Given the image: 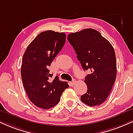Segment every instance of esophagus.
Returning a JSON list of instances; mask_svg holds the SVG:
<instances>
[{"instance_id": "1", "label": "esophagus", "mask_w": 133, "mask_h": 133, "mask_svg": "<svg viewBox=\"0 0 133 133\" xmlns=\"http://www.w3.org/2000/svg\"><path fill=\"white\" fill-rule=\"evenodd\" d=\"M75 83H76V81H74H74H72V82H70V84H71V86H73L75 84Z\"/></svg>"}]
</instances>
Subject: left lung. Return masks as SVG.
I'll use <instances>...</instances> for the list:
<instances>
[{"instance_id":"8db88e82","label":"left lung","mask_w":133,"mask_h":133,"mask_svg":"<svg viewBox=\"0 0 133 133\" xmlns=\"http://www.w3.org/2000/svg\"><path fill=\"white\" fill-rule=\"evenodd\" d=\"M68 39L83 69L90 71L85 78L87 91L81 96V101L90 107L101 105L116 80V56L112 45L100 32L91 28L69 34Z\"/></svg>"}]
</instances>
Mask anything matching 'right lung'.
<instances>
[{
  "instance_id": "add662e5",
  "label": "right lung",
  "mask_w": 133,
  "mask_h": 133,
  "mask_svg": "<svg viewBox=\"0 0 133 133\" xmlns=\"http://www.w3.org/2000/svg\"><path fill=\"white\" fill-rule=\"evenodd\" d=\"M65 34L51 30L41 32L28 46L23 54L21 75L24 89L35 106L49 109L59 103L62 92L69 86L59 80L50 79L48 67L60 52Z\"/></svg>"
}]
</instances>
